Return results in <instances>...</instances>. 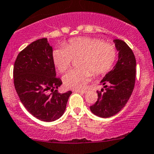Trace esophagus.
I'll use <instances>...</instances> for the list:
<instances>
[{
  "mask_svg": "<svg viewBox=\"0 0 154 154\" xmlns=\"http://www.w3.org/2000/svg\"><path fill=\"white\" fill-rule=\"evenodd\" d=\"M74 91H75V92H78V93H82V94H84V93L86 92V90H74Z\"/></svg>",
  "mask_w": 154,
  "mask_h": 154,
  "instance_id": "34e87169",
  "label": "esophagus"
}]
</instances>
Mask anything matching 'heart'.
I'll list each match as a JSON object with an SVG mask.
<instances>
[{
  "instance_id": "1",
  "label": "heart",
  "mask_w": 154,
  "mask_h": 154,
  "mask_svg": "<svg viewBox=\"0 0 154 154\" xmlns=\"http://www.w3.org/2000/svg\"><path fill=\"white\" fill-rule=\"evenodd\" d=\"M118 56L116 46L104 43L99 38L82 37L71 38L65 46L55 48L52 53L54 64L60 73L68 69L74 60L80 69H72L63 77L65 86L71 89H82L89 82L92 73L103 75L114 66Z\"/></svg>"
}]
</instances>
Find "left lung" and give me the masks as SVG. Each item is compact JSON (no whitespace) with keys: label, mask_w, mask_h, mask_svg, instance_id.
<instances>
[{"label":"left lung","mask_w":154,"mask_h":154,"mask_svg":"<svg viewBox=\"0 0 154 154\" xmlns=\"http://www.w3.org/2000/svg\"><path fill=\"white\" fill-rule=\"evenodd\" d=\"M113 42L119 51V60L100 81L104 88L97 91V100L90 106L93 114L101 118L112 117L125 106L136 80V62L133 51L122 40Z\"/></svg>","instance_id":"obj_1"}]
</instances>
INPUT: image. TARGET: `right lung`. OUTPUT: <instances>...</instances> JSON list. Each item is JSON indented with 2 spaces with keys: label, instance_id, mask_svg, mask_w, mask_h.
Here are the masks:
<instances>
[{
  "label": "right lung",
  "instance_id": "add662e5",
  "mask_svg": "<svg viewBox=\"0 0 154 154\" xmlns=\"http://www.w3.org/2000/svg\"><path fill=\"white\" fill-rule=\"evenodd\" d=\"M52 53L47 38H40L18 54L13 68L14 85L22 104L34 117L47 122L63 116L72 93L57 91L63 82L56 77Z\"/></svg>",
  "mask_w": 154,
  "mask_h": 154
}]
</instances>
